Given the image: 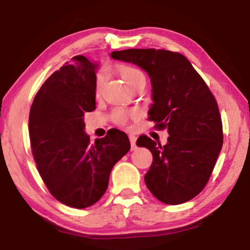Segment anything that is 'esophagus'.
I'll return each mask as SVG.
<instances>
[{"label": "esophagus", "mask_w": 250, "mask_h": 250, "mask_svg": "<svg viewBox=\"0 0 250 250\" xmlns=\"http://www.w3.org/2000/svg\"><path fill=\"white\" fill-rule=\"evenodd\" d=\"M129 140H130V144H131V150H135V149L137 148V146H136L137 138L133 135H129Z\"/></svg>", "instance_id": "esophagus-1"}]
</instances>
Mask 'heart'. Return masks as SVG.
Returning a JSON list of instances; mask_svg holds the SVG:
<instances>
[{
    "instance_id": "obj_1",
    "label": "heart",
    "mask_w": 250,
    "mask_h": 250,
    "mask_svg": "<svg viewBox=\"0 0 250 250\" xmlns=\"http://www.w3.org/2000/svg\"><path fill=\"white\" fill-rule=\"evenodd\" d=\"M120 75L124 78L125 82L129 85L132 89L136 88L137 86H140V85H146V75L143 70L133 66H125L120 69ZM106 81V70L101 69L99 70L98 74L95 76V94L99 95L101 93L103 85ZM137 113L135 111H128L125 109H121V107H118V109H114L111 113V119L114 122L115 125H128L129 120L131 118H135Z\"/></svg>"
}]
</instances>
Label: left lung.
I'll return each instance as SVG.
<instances>
[{
    "instance_id": "obj_1",
    "label": "left lung",
    "mask_w": 250,
    "mask_h": 250,
    "mask_svg": "<svg viewBox=\"0 0 250 250\" xmlns=\"http://www.w3.org/2000/svg\"><path fill=\"white\" fill-rule=\"evenodd\" d=\"M112 58L138 65L150 77L152 104L149 120L155 129H167L162 146L140 136L137 146L152 154L145 183L166 204H181L206 188L223 144L217 100L188 58L164 49L113 51Z\"/></svg>"
}]
</instances>
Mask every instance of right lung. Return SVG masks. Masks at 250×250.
I'll list each match as a JSON object with an SVG mask.
<instances>
[{
	"label": "right lung",
	"instance_id": "right-lung-1",
	"mask_svg": "<svg viewBox=\"0 0 250 250\" xmlns=\"http://www.w3.org/2000/svg\"><path fill=\"white\" fill-rule=\"evenodd\" d=\"M95 69L85 56H74L44 81L29 115L37 169L50 194L75 208L101 199L115 163L130 149L118 129L94 144L84 132V114L95 110Z\"/></svg>",
	"mask_w": 250,
	"mask_h": 250
}]
</instances>
